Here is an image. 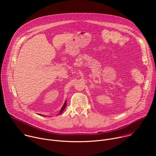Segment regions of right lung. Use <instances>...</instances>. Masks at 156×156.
<instances>
[{"mask_svg": "<svg viewBox=\"0 0 156 156\" xmlns=\"http://www.w3.org/2000/svg\"><path fill=\"white\" fill-rule=\"evenodd\" d=\"M66 101H65V102H64V104H63V107H62V108H61V110H60V111L59 114H57V115H60V114H61L62 113V112H63V111L64 110V109H65V107H66ZM38 115H41V116H44V117H46V116H45V115H41V114H38Z\"/></svg>", "mask_w": 156, "mask_h": 156, "instance_id": "1", "label": "right lung"}]
</instances>
